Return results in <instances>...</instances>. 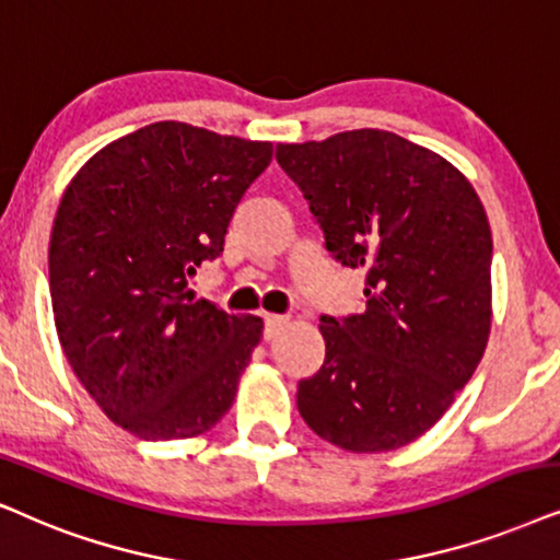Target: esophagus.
Segmentation results:
<instances>
[{
	"mask_svg": "<svg viewBox=\"0 0 560 560\" xmlns=\"http://www.w3.org/2000/svg\"><path fill=\"white\" fill-rule=\"evenodd\" d=\"M262 318H265V339H270L282 324H288V316H278V314H265Z\"/></svg>",
	"mask_w": 560,
	"mask_h": 560,
	"instance_id": "34e87169",
	"label": "esophagus"
}]
</instances>
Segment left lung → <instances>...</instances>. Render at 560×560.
<instances>
[{
	"label": "left lung",
	"mask_w": 560,
	"mask_h": 560,
	"mask_svg": "<svg viewBox=\"0 0 560 560\" xmlns=\"http://www.w3.org/2000/svg\"><path fill=\"white\" fill-rule=\"evenodd\" d=\"M326 249L365 270V311L322 316L324 365L298 411L350 453H388L438 422L474 375L491 331V229L447 159L390 130L280 143Z\"/></svg>",
	"instance_id": "obj_1"
}]
</instances>
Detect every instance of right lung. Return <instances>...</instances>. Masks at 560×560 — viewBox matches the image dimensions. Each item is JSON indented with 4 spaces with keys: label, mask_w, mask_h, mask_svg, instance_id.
<instances>
[{
    "label": "right lung",
    "mask_w": 560,
    "mask_h": 560,
    "mask_svg": "<svg viewBox=\"0 0 560 560\" xmlns=\"http://www.w3.org/2000/svg\"><path fill=\"white\" fill-rule=\"evenodd\" d=\"M270 162V141L162 120L100 149L63 192L48 246L58 339L79 383L136 438H198L234 404L262 318L195 301L187 280L223 252Z\"/></svg>",
    "instance_id": "add662e5"
}]
</instances>
